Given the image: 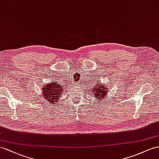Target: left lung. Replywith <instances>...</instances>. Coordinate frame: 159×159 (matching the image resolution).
Returning a JSON list of instances; mask_svg holds the SVG:
<instances>
[{
	"mask_svg": "<svg viewBox=\"0 0 159 159\" xmlns=\"http://www.w3.org/2000/svg\"><path fill=\"white\" fill-rule=\"evenodd\" d=\"M90 91L92 92V95L95 97V99L99 102L103 100L105 97L107 95L108 92H109L108 85L104 84L101 81L100 82L97 81V84L91 89V90L90 89Z\"/></svg>",
	"mask_w": 159,
	"mask_h": 159,
	"instance_id": "obj_1",
	"label": "left lung"
}]
</instances>
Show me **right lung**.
<instances>
[{"mask_svg":"<svg viewBox=\"0 0 159 159\" xmlns=\"http://www.w3.org/2000/svg\"><path fill=\"white\" fill-rule=\"evenodd\" d=\"M64 89L62 84H58L56 81L46 83L43 85L42 95L46 101L52 104H56L62 95Z\"/></svg>","mask_w":159,"mask_h":159,"instance_id":"obj_1","label":"right lung"}]
</instances>
